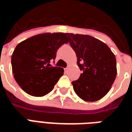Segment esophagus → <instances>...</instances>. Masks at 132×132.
<instances>
[{"label": "esophagus", "mask_w": 132, "mask_h": 132, "mask_svg": "<svg viewBox=\"0 0 132 132\" xmlns=\"http://www.w3.org/2000/svg\"><path fill=\"white\" fill-rule=\"evenodd\" d=\"M68 69H69L68 68H66V69H64V71H65L66 72H67L68 71Z\"/></svg>", "instance_id": "esophagus-1"}]
</instances>
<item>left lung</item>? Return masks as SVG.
<instances>
[{
  "instance_id": "obj_1",
  "label": "left lung",
  "mask_w": 132,
  "mask_h": 132,
  "mask_svg": "<svg viewBox=\"0 0 132 132\" xmlns=\"http://www.w3.org/2000/svg\"><path fill=\"white\" fill-rule=\"evenodd\" d=\"M83 73L72 82L78 97L87 102L99 100L110 91L117 76L116 58L109 46L90 35L66 33Z\"/></svg>"
}]
</instances>
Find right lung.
<instances>
[{
	"instance_id": "right-lung-1",
	"label": "right lung",
	"mask_w": 132,
	"mask_h": 132,
	"mask_svg": "<svg viewBox=\"0 0 132 132\" xmlns=\"http://www.w3.org/2000/svg\"><path fill=\"white\" fill-rule=\"evenodd\" d=\"M68 42L64 33H43L16 46L11 58L13 73L25 93L42 97L54 89L64 71L49 63L56 59L59 48Z\"/></svg>"
}]
</instances>
